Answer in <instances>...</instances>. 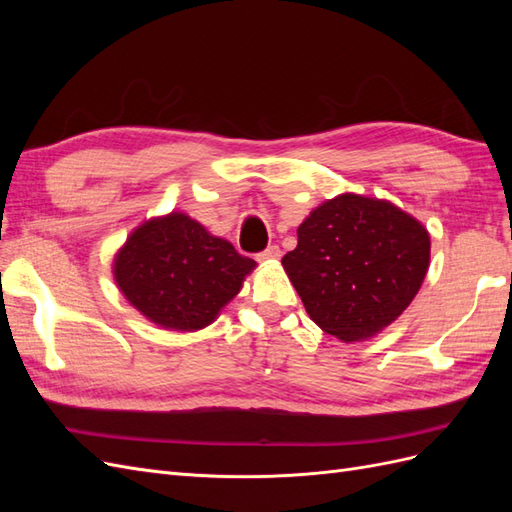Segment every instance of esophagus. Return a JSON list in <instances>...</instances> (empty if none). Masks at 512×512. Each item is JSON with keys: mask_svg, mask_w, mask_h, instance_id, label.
Wrapping results in <instances>:
<instances>
[{"mask_svg": "<svg viewBox=\"0 0 512 512\" xmlns=\"http://www.w3.org/2000/svg\"><path fill=\"white\" fill-rule=\"evenodd\" d=\"M282 256V252H280V247H277V245H269L267 247V250H262L256 258L260 260V262H269V260H277V258H280Z\"/></svg>", "mask_w": 512, "mask_h": 512, "instance_id": "obj_1", "label": "esophagus"}]
</instances>
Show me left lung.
I'll list each match as a JSON object with an SVG mask.
<instances>
[{"label":"left lung","mask_w":512,"mask_h":512,"mask_svg":"<svg viewBox=\"0 0 512 512\" xmlns=\"http://www.w3.org/2000/svg\"><path fill=\"white\" fill-rule=\"evenodd\" d=\"M282 265L318 327L342 342L380 333L404 312L429 267L421 222L386 200L342 194L309 213Z\"/></svg>","instance_id":"8db88e82"}]
</instances>
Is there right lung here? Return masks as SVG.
Wrapping results in <instances>:
<instances>
[{
  "instance_id": "obj_1",
  "label": "right lung",
  "mask_w": 512,
  "mask_h": 512,
  "mask_svg": "<svg viewBox=\"0 0 512 512\" xmlns=\"http://www.w3.org/2000/svg\"><path fill=\"white\" fill-rule=\"evenodd\" d=\"M256 262L183 213L145 222L115 258L119 290L164 329L198 331L241 290Z\"/></svg>"
}]
</instances>
